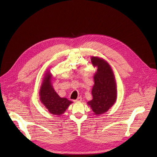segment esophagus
<instances>
[{
    "instance_id": "obj_1",
    "label": "esophagus",
    "mask_w": 157,
    "mask_h": 157,
    "mask_svg": "<svg viewBox=\"0 0 157 157\" xmlns=\"http://www.w3.org/2000/svg\"><path fill=\"white\" fill-rule=\"evenodd\" d=\"M82 101V98L81 97H79L77 98V99L76 100H74L75 102H79V101Z\"/></svg>"
}]
</instances>
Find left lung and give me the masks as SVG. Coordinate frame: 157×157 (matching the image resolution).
Instances as JSON below:
<instances>
[{"instance_id":"8db88e82","label":"left lung","mask_w":157,"mask_h":157,"mask_svg":"<svg viewBox=\"0 0 157 157\" xmlns=\"http://www.w3.org/2000/svg\"><path fill=\"white\" fill-rule=\"evenodd\" d=\"M91 62L98 67L94 76V85L92 89L93 99L87 102L95 114L107 112L115 103L117 89L115 77L110 65L103 59L93 56Z\"/></svg>"}]
</instances>
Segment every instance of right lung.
Masks as SVG:
<instances>
[{"label": "right lung", "instance_id": "obj_1", "mask_svg": "<svg viewBox=\"0 0 157 157\" xmlns=\"http://www.w3.org/2000/svg\"><path fill=\"white\" fill-rule=\"evenodd\" d=\"M51 78L48 73L44 78L40 92V100L51 114L59 116L64 113L72 101L57 94L51 84Z\"/></svg>", "mask_w": 157, "mask_h": 157}]
</instances>
